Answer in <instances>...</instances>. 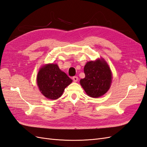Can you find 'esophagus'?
<instances>
[{
  "label": "esophagus",
  "instance_id": "1",
  "mask_svg": "<svg viewBox=\"0 0 147 147\" xmlns=\"http://www.w3.org/2000/svg\"><path fill=\"white\" fill-rule=\"evenodd\" d=\"M78 77H77V76H75V77H73V80H74L75 82H77L78 81Z\"/></svg>",
  "mask_w": 147,
  "mask_h": 147
}]
</instances>
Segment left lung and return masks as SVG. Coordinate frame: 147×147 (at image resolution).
Wrapping results in <instances>:
<instances>
[{"instance_id":"1","label":"left lung","mask_w":147,"mask_h":147,"mask_svg":"<svg viewBox=\"0 0 147 147\" xmlns=\"http://www.w3.org/2000/svg\"><path fill=\"white\" fill-rule=\"evenodd\" d=\"M85 77L80 80V84L86 94L97 98L108 91L112 83V72L104 59L89 61L84 65Z\"/></svg>"}]
</instances>
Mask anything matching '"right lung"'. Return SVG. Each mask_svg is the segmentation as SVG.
Returning <instances> with one entry per match:
<instances>
[{
  "label": "right lung",
  "mask_w": 147,
  "mask_h": 147,
  "mask_svg": "<svg viewBox=\"0 0 147 147\" xmlns=\"http://www.w3.org/2000/svg\"><path fill=\"white\" fill-rule=\"evenodd\" d=\"M72 82L58 65L48 64L40 69L37 83L40 91L47 98L56 100L61 96L65 88Z\"/></svg>",
  "instance_id": "1"
}]
</instances>
